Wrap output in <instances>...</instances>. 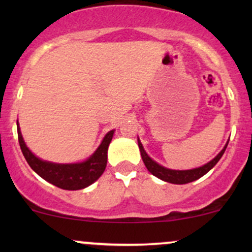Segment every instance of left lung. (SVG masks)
<instances>
[{
	"instance_id": "left-lung-1",
	"label": "left lung",
	"mask_w": 252,
	"mask_h": 252,
	"mask_svg": "<svg viewBox=\"0 0 252 252\" xmlns=\"http://www.w3.org/2000/svg\"><path fill=\"white\" fill-rule=\"evenodd\" d=\"M227 143L226 146L224 147V149H222L212 161H210L209 163L204 164L202 167H199V168H194V169H189V170H173V169L164 168V167L160 166L158 163H156L155 161H153L152 158L147 155V153L144 152L142 144H141L140 140H138V147H140L141 156H142V160L144 164H146L147 169H148L153 175L158 176V179H161V180L170 182V184H176V185L189 184V182L194 181L196 179L201 178L202 175L206 174V173L212 169L217 164V162L220 160L222 154H224L225 149H226Z\"/></svg>"
}]
</instances>
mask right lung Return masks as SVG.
Masks as SVG:
<instances>
[{
    "mask_svg": "<svg viewBox=\"0 0 252 252\" xmlns=\"http://www.w3.org/2000/svg\"><path fill=\"white\" fill-rule=\"evenodd\" d=\"M17 136H19V143L22 154L31 168L36 174L59 189L77 190L85 189L94 184L105 170L106 161H108V147L114 136V130L105 135L103 142L91 158L82 163L70 164L52 163L37 158L26 146L19 124H17Z\"/></svg>",
    "mask_w": 252,
    "mask_h": 252,
    "instance_id": "add662e5",
    "label": "right lung"
}]
</instances>
